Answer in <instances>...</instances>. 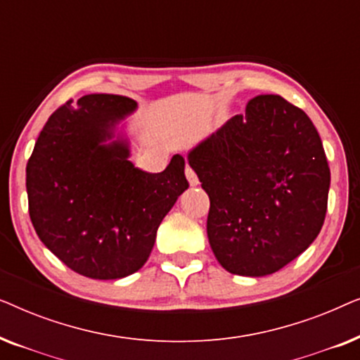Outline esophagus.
Returning <instances> with one entry per match:
<instances>
[{"mask_svg":"<svg viewBox=\"0 0 360 360\" xmlns=\"http://www.w3.org/2000/svg\"><path fill=\"white\" fill-rule=\"evenodd\" d=\"M185 175H186V179H188V184H190V186H196L200 184L198 181V176H196V174L193 172V169H191L190 165H186V169H185Z\"/></svg>","mask_w":360,"mask_h":360,"instance_id":"obj_1","label":"esophagus"}]
</instances>
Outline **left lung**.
<instances>
[{"instance_id":"obj_1","label":"left lung","mask_w":360,"mask_h":360,"mask_svg":"<svg viewBox=\"0 0 360 360\" xmlns=\"http://www.w3.org/2000/svg\"><path fill=\"white\" fill-rule=\"evenodd\" d=\"M186 159L210 196L211 250L229 274L277 272L318 238L331 172L311 120L282 96H255Z\"/></svg>"}]
</instances>
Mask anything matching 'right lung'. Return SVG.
<instances>
[{"label": "right lung", "instance_id": "add662e5", "mask_svg": "<svg viewBox=\"0 0 360 360\" xmlns=\"http://www.w3.org/2000/svg\"><path fill=\"white\" fill-rule=\"evenodd\" d=\"M131 98L86 95L49 117L26 167L29 214L44 245L88 278L134 274L157 229L188 188L185 159L160 174L131 162Z\"/></svg>", "mask_w": 360, "mask_h": 360}]
</instances>
